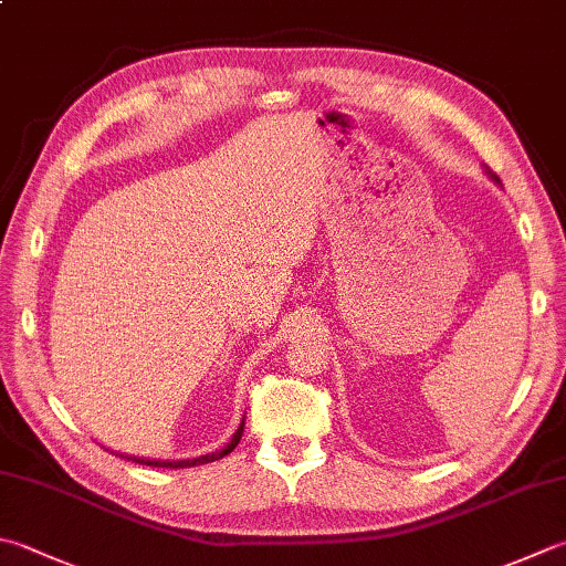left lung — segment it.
<instances>
[{"label": "left lung", "mask_w": 566, "mask_h": 566, "mask_svg": "<svg viewBox=\"0 0 566 566\" xmlns=\"http://www.w3.org/2000/svg\"><path fill=\"white\" fill-rule=\"evenodd\" d=\"M488 175H490V177H493V179H495V182H500V179H497V175H493V172H488Z\"/></svg>", "instance_id": "8db88e82"}]
</instances>
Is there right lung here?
<instances>
[{"mask_svg": "<svg viewBox=\"0 0 566 566\" xmlns=\"http://www.w3.org/2000/svg\"><path fill=\"white\" fill-rule=\"evenodd\" d=\"M241 433H243V421H241V426L237 429V433L231 436V441H229L227 446H223L221 451L207 453V455H197V458H187V461H150V458H135V455H125V458H127V461H133V463H143V465H153V468H191V465H201V463L219 461V458L229 455V453L239 446Z\"/></svg>", "mask_w": 566, "mask_h": 566, "instance_id": "right-lung-1", "label": "right lung"}]
</instances>
